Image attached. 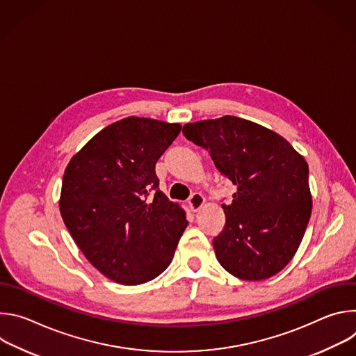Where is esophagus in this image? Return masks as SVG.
Returning <instances> with one entry per match:
<instances>
[{
    "instance_id": "1",
    "label": "esophagus",
    "mask_w": 356,
    "mask_h": 356,
    "mask_svg": "<svg viewBox=\"0 0 356 356\" xmlns=\"http://www.w3.org/2000/svg\"><path fill=\"white\" fill-rule=\"evenodd\" d=\"M204 202H206L204 195L200 194V193H194V194L190 197V200H188V206H190L191 211L197 213L202 206H204Z\"/></svg>"
}]
</instances>
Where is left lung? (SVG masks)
I'll return each mask as SVG.
<instances>
[{
	"instance_id": "obj_1",
	"label": "left lung",
	"mask_w": 356,
	"mask_h": 356,
	"mask_svg": "<svg viewBox=\"0 0 356 356\" xmlns=\"http://www.w3.org/2000/svg\"><path fill=\"white\" fill-rule=\"evenodd\" d=\"M183 134L236 186L213 241L220 265L242 280L275 276L293 259L312 216L306 159L275 131L232 115L186 124Z\"/></svg>"
}]
</instances>
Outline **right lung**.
Segmentation results:
<instances>
[{
    "mask_svg": "<svg viewBox=\"0 0 356 356\" xmlns=\"http://www.w3.org/2000/svg\"><path fill=\"white\" fill-rule=\"evenodd\" d=\"M180 129L150 118L120 120L94 135L65 170L63 222L87 261L113 282L146 283L173 259L188 222L159 190L155 166Z\"/></svg>",
    "mask_w": 356,
    "mask_h": 356,
    "instance_id": "obj_1",
    "label": "right lung"
}]
</instances>
